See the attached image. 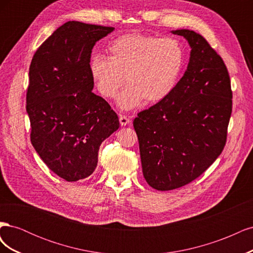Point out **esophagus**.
I'll use <instances>...</instances> for the list:
<instances>
[{"mask_svg":"<svg viewBox=\"0 0 253 253\" xmlns=\"http://www.w3.org/2000/svg\"><path fill=\"white\" fill-rule=\"evenodd\" d=\"M119 121L121 126H127L129 122H131V119H129L127 116H126V115H120Z\"/></svg>","mask_w":253,"mask_h":253,"instance_id":"esophagus-1","label":"esophagus"}]
</instances>
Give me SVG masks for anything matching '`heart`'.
<instances>
[{"instance_id":"1","label":"heart","mask_w":253,"mask_h":253,"mask_svg":"<svg viewBox=\"0 0 253 253\" xmlns=\"http://www.w3.org/2000/svg\"><path fill=\"white\" fill-rule=\"evenodd\" d=\"M109 57L96 53L89 60V73L96 86L105 97L118 95L122 110H132L143 99L154 103L164 100L177 85L185 66L182 45L173 38L127 34L112 40Z\"/></svg>"}]
</instances>
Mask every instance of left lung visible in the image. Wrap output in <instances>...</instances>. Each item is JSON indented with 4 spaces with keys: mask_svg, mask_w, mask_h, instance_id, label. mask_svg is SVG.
Masks as SVG:
<instances>
[{
    "mask_svg": "<svg viewBox=\"0 0 253 253\" xmlns=\"http://www.w3.org/2000/svg\"><path fill=\"white\" fill-rule=\"evenodd\" d=\"M171 33L190 45L187 70L169 96L133 121L144 179L158 191L187 185L215 162L226 144L232 112L223 59L193 30Z\"/></svg>",
    "mask_w": 253,
    "mask_h": 253,
    "instance_id": "obj_1",
    "label": "left lung"
}]
</instances>
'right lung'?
<instances>
[{
  "label": "right lung",
  "instance_id": "add662e5",
  "mask_svg": "<svg viewBox=\"0 0 253 253\" xmlns=\"http://www.w3.org/2000/svg\"><path fill=\"white\" fill-rule=\"evenodd\" d=\"M115 28L66 22L37 49L29 67L30 140L49 169L67 181L86 178L103 140L119 127L110 104L94 94L90 53Z\"/></svg>",
  "mask_w": 253,
  "mask_h": 253
}]
</instances>
